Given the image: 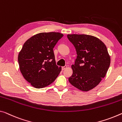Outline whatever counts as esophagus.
Returning a JSON list of instances; mask_svg holds the SVG:
<instances>
[{"instance_id": "obj_1", "label": "esophagus", "mask_w": 122, "mask_h": 122, "mask_svg": "<svg viewBox=\"0 0 122 122\" xmlns=\"http://www.w3.org/2000/svg\"><path fill=\"white\" fill-rule=\"evenodd\" d=\"M67 67V66H66V65H65V66L61 67V69H62L63 70H65V69H66Z\"/></svg>"}]
</instances>
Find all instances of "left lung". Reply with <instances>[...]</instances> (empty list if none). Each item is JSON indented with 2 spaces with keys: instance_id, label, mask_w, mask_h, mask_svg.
<instances>
[{
  "instance_id": "left-lung-1",
  "label": "left lung",
  "mask_w": 122,
  "mask_h": 122,
  "mask_svg": "<svg viewBox=\"0 0 122 122\" xmlns=\"http://www.w3.org/2000/svg\"><path fill=\"white\" fill-rule=\"evenodd\" d=\"M77 53L73 74L69 81L76 88L87 92L98 85L110 65V56L104 43L97 37L85 34H68Z\"/></svg>"
}]
</instances>
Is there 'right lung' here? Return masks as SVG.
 Segmentation results:
<instances>
[{"mask_svg": "<svg viewBox=\"0 0 122 122\" xmlns=\"http://www.w3.org/2000/svg\"><path fill=\"white\" fill-rule=\"evenodd\" d=\"M63 36L60 33H40L23 44L18 56L20 70L34 87L42 88L50 85L61 72V67L56 65L53 48Z\"/></svg>", "mask_w": 122, "mask_h": 122, "instance_id": "1", "label": "right lung"}]
</instances>
